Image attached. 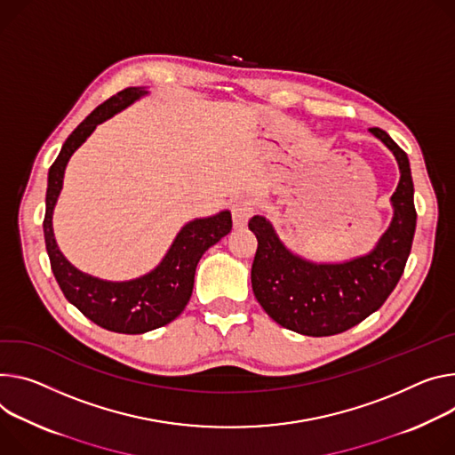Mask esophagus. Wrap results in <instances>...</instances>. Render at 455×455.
<instances>
[{"instance_id":"1","label":"esophagus","mask_w":455,"mask_h":455,"mask_svg":"<svg viewBox=\"0 0 455 455\" xmlns=\"http://www.w3.org/2000/svg\"><path fill=\"white\" fill-rule=\"evenodd\" d=\"M254 214V209L252 204L246 201V199H235L232 201V218H234V227L241 228L244 227L246 223H249V220L252 218Z\"/></svg>"}]
</instances>
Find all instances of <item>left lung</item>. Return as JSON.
I'll return each mask as SVG.
<instances>
[{
    "label": "left lung",
    "mask_w": 455,
    "mask_h": 455,
    "mask_svg": "<svg viewBox=\"0 0 455 455\" xmlns=\"http://www.w3.org/2000/svg\"><path fill=\"white\" fill-rule=\"evenodd\" d=\"M370 134L394 154L401 174L390 197L392 221L370 252L345 261H312L288 249L267 216L249 221L258 237L254 296L277 324L298 334L345 332L374 314L403 275L418 220L410 161L385 131L370 129Z\"/></svg>",
    "instance_id": "obj_1"
}]
</instances>
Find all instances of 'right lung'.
Segmentation results:
<instances>
[{"label": "right lung", "mask_w": 455, "mask_h": 455, "mask_svg": "<svg viewBox=\"0 0 455 455\" xmlns=\"http://www.w3.org/2000/svg\"><path fill=\"white\" fill-rule=\"evenodd\" d=\"M147 94V87H129L101 103L79 123L63 143L49 171L45 199V244L61 292L85 317L117 334H145L174 321L192 296L196 267L201 256L232 228L230 211L188 221L181 227L159 265L129 281H107L85 274L61 254L54 237L52 216L63 188L68 159L87 141L100 123L125 110Z\"/></svg>", "instance_id": "1"}]
</instances>
